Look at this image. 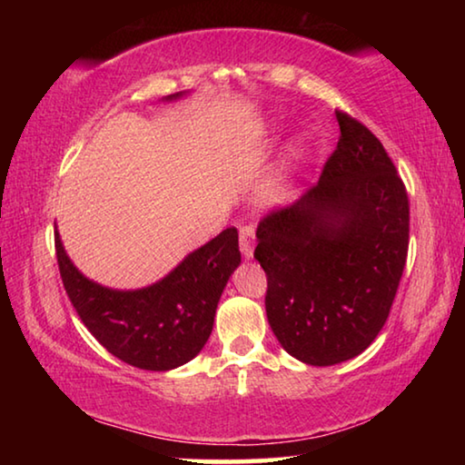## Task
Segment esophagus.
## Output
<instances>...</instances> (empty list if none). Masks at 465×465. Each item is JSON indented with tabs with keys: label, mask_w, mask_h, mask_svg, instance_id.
Here are the masks:
<instances>
[{
	"label": "esophagus",
	"mask_w": 465,
	"mask_h": 465,
	"mask_svg": "<svg viewBox=\"0 0 465 465\" xmlns=\"http://www.w3.org/2000/svg\"><path fill=\"white\" fill-rule=\"evenodd\" d=\"M254 238H256L254 225L240 227V250L243 258H252V254H254Z\"/></svg>",
	"instance_id": "34e87169"
}]
</instances>
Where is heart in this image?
<instances>
[{
    "label": "heart",
    "instance_id": "b5f03b06",
    "mask_svg": "<svg viewBox=\"0 0 465 465\" xmlns=\"http://www.w3.org/2000/svg\"><path fill=\"white\" fill-rule=\"evenodd\" d=\"M297 153H299V147H297V143H293V145H291V149H289V160H293V157H297Z\"/></svg>",
    "mask_w": 465,
    "mask_h": 465
}]
</instances>
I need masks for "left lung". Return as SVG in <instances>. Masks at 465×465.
I'll list each match as a JSON object with an SVG mask.
<instances>
[{
	"mask_svg": "<svg viewBox=\"0 0 465 465\" xmlns=\"http://www.w3.org/2000/svg\"><path fill=\"white\" fill-rule=\"evenodd\" d=\"M341 139L316 186L258 223L266 318L291 357L328 367L380 334L402 279L411 207L365 124L336 110Z\"/></svg>",
	"mask_w": 465,
	"mask_h": 465,
	"instance_id": "1",
	"label": "left lung"
}]
</instances>
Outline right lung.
Masks as SVG:
<instances>
[{
	"label": "right lung",
	"instance_id": "add662e5",
	"mask_svg": "<svg viewBox=\"0 0 465 465\" xmlns=\"http://www.w3.org/2000/svg\"><path fill=\"white\" fill-rule=\"evenodd\" d=\"M183 92L166 100H176ZM59 272L67 297L92 336L116 359L145 371H170L199 355L213 330L215 310L242 262L238 230L227 227L188 254L153 285L119 291L75 269L54 232Z\"/></svg>",
	"mask_w": 465,
	"mask_h": 465
}]
</instances>
